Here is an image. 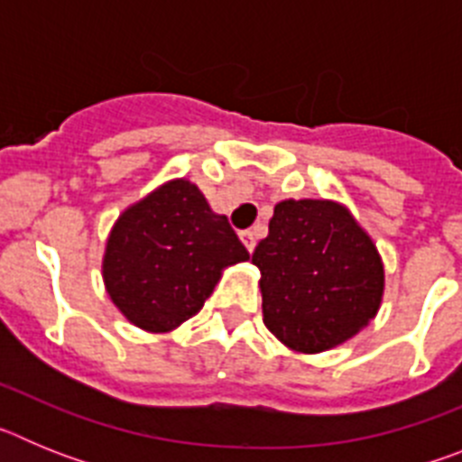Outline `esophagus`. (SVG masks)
Listing matches in <instances>:
<instances>
[{"mask_svg": "<svg viewBox=\"0 0 462 462\" xmlns=\"http://www.w3.org/2000/svg\"><path fill=\"white\" fill-rule=\"evenodd\" d=\"M240 240H243V245L247 247V252H254V247H256L254 231H240Z\"/></svg>", "mask_w": 462, "mask_h": 462, "instance_id": "1", "label": "esophagus"}]
</instances>
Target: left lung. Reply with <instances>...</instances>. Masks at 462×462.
Instances as JSON below:
<instances>
[{"label": "left lung", "mask_w": 462, "mask_h": 462, "mask_svg": "<svg viewBox=\"0 0 462 462\" xmlns=\"http://www.w3.org/2000/svg\"><path fill=\"white\" fill-rule=\"evenodd\" d=\"M252 263L261 271L263 324L293 352L319 354L342 345L382 305V256L342 203H277Z\"/></svg>", "instance_id": "1"}]
</instances>
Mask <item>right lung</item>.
Segmentation results:
<instances>
[{"label": "right lung", "instance_id": "right-lung-1", "mask_svg": "<svg viewBox=\"0 0 462 462\" xmlns=\"http://www.w3.org/2000/svg\"><path fill=\"white\" fill-rule=\"evenodd\" d=\"M247 259L228 219L178 178L117 217L101 273L126 319L148 333H169L203 308L224 268Z\"/></svg>", "mask_w": 462, "mask_h": 462}]
</instances>
